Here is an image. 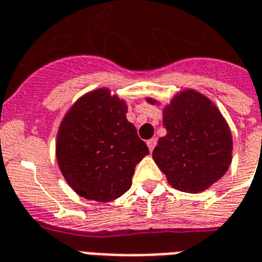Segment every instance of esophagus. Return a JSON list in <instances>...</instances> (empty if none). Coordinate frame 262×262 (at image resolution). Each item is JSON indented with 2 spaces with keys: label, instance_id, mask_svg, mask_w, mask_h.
<instances>
[{
  "label": "esophagus",
  "instance_id": "1",
  "mask_svg": "<svg viewBox=\"0 0 262 262\" xmlns=\"http://www.w3.org/2000/svg\"><path fill=\"white\" fill-rule=\"evenodd\" d=\"M147 146H148V150L150 151L154 150V147L157 146V139H150V140H147Z\"/></svg>",
  "mask_w": 262,
  "mask_h": 262
}]
</instances>
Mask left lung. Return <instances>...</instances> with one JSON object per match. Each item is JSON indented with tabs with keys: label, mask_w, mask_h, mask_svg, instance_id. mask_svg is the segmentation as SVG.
Segmentation results:
<instances>
[{
	"label": "left lung",
	"mask_w": 262,
	"mask_h": 262,
	"mask_svg": "<svg viewBox=\"0 0 262 262\" xmlns=\"http://www.w3.org/2000/svg\"><path fill=\"white\" fill-rule=\"evenodd\" d=\"M147 101L157 102L152 98ZM162 123L166 135L158 140L152 158L172 187L200 193L229 169L230 129L210 98L195 90L178 93L164 108Z\"/></svg>",
	"instance_id": "1"
}]
</instances>
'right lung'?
<instances>
[{
	"mask_svg": "<svg viewBox=\"0 0 262 262\" xmlns=\"http://www.w3.org/2000/svg\"><path fill=\"white\" fill-rule=\"evenodd\" d=\"M126 112L123 100L108 89H97L80 97L59 125L58 165L68 185L87 200L106 203L121 197L148 154Z\"/></svg>",
	"mask_w": 262,
	"mask_h": 262,
	"instance_id": "1",
	"label": "right lung"
}]
</instances>
